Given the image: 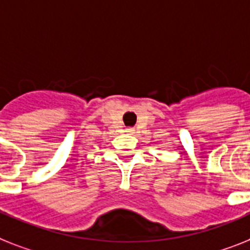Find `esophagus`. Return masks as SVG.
<instances>
[{"instance_id":"esophagus-1","label":"esophagus","mask_w":250,"mask_h":250,"mask_svg":"<svg viewBox=\"0 0 250 250\" xmlns=\"http://www.w3.org/2000/svg\"><path fill=\"white\" fill-rule=\"evenodd\" d=\"M126 133H133V129H131V127L126 129Z\"/></svg>"}]
</instances>
